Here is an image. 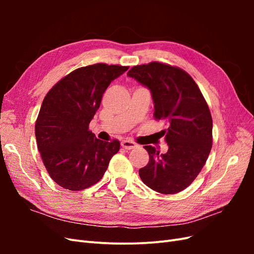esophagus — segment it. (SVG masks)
I'll list each match as a JSON object with an SVG mask.
<instances>
[{
	"label": "esophagus",
	"instance_id": "obj_1",
	"mask_svg": "<svg viewBox=\"0 0 254 254\" xmlns=\"http://www.w3.org/2000/svg\"><path fill=\"white\" fill-rule=\"evenodd\" d=\"M121 145H122L123 148H125V149H127V150H130V149H133V148H136V147H137V144L134 143V142H132V141H130V140H124V141H122Z\"/></svg>",
	"mask_w": 254,
	"mask_h": 254
}]
</instances>
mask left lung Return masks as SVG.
Returning a JSON list of instances; mask_svg holds the SVG:
<instances>
[{
    "instance_id": "obj_1",
    "label": "left lung",
    "mask_w": 254,
    "mask_h": 254,
    "mask_svg": "<svg viewBox=\"0 0 254 254\" xmlns=\"http://www.w3.org/2000/svg\"><path fill=\"white\" fill-rule=\"evenodd\" d=\"M127 75L150 90L153 118L168 126L162 130L167 152L160 155L152 146H144L149 162L139 175L158 193H179L196 179L210 155L213 121L209 106L194 79L178 66L152 61L132 66Z\"/></svg>"
}]
</instances>
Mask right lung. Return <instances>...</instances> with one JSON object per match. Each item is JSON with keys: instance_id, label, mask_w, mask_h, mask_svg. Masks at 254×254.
I'll use <instances>...</instances> for the list:
<instances>
[{"instance_id": "obj_1", "label": "right lung", "mask_w": 254, "mask_h": 254, "mask_svg": "<svg viewBox=\"0 0 254 254\" xmlns=\"http://www.w3.org/2000/svg\"><path fill=\"white\" fill-rule=\"evenodd\" d=\"M128 66L95 64L76 68L45 95L35 125L38 150L51 178L81 190L103 178L120 142L96 139L89 124L111 81Z\"/></svg>"}]
</instances>
